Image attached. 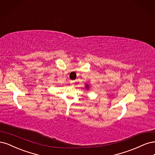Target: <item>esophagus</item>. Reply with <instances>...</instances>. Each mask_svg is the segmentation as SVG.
<instances>
[{
  "instance_id": "1",
  "label": "esophagus",
  "mask_w": 155,
  "mask_h": 155,
  "mask_svg": "<svg viewBox=\"0 0 155 155\" xmlns=\"http://www.w3.org/2000/svg\"><path fill=\"white\" fill-rule=\"evenodd\" d=\"M74 84V81H70V84H71V85H73Z\"/></svg>"
}]
</instances>
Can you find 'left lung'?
Listing matches in <instances>:
<instances>
[{"label":"left lung","instance_id":"left-lung-1","mask_svg":"<svg viewBox=\"0 0 155 155\" xmlns=\"http://www.w3.org/2000/svg\"><path fill=\"white\" fill-rule=\"evenodd\" d=\"M85 87H86V89H87V90L89 89V86L88 84H86V86H85Z\"/></svg>","mask_w":155,"mask_h":155}]
</instances>
